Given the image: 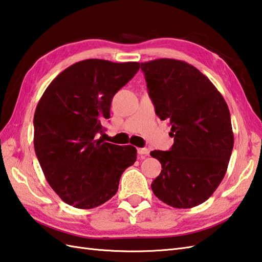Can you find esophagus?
I'll return each instance as SVG.
<instances>
[{"label": "esophagus", "mask_w": 262, "mask_h": 262, "mask_svg": "<svg viewBox=\"0 0 262 262\" xmlns=\"http://www.w3.org/2000/svg\"><path fill=\"white\" fill-rule=\"evenodd\" d=\"M137 153L138 155H141L142 159H144V156H147L149 154V150L147 148H138Z\"/></svg>", "instance_id": "esophagus-1"}]
</instances>
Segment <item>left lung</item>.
I'll return each mask as SVG.
<instances>
[{"instance_id":"8db88e82","label":"left lung","mask_w":262,"mask_h":262,"mask_svg":"<svg viewBox=\"0 0 262 262\" xmlns=\"http://www.w3.org/2000/svg\"><path fill=\"white\" fill-rule=\"evenodd\" d=\"M161 120L172 126L169 150H153L162 164L151 190L164 203L188 209L205 202L226 175L233 132L226 100L209 78L181 60L141 63Z\"/></svg>"}]
</instances>
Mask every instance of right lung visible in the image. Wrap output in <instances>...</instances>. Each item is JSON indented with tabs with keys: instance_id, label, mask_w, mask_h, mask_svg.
<instances>
[{
	"instance_id": "right-lung-1",
	"label": "right lung",
	"mask_w": 262,
	"mask_h": 262,
	"mask_svg": "<svg viewBox=\"0 0 262 262\" xmlns=\"http://www.w3.org/2000/svg\"><path fill=\"white\" fill-rule=\"evenodd\" d=\"M138 69V62L83 60L54 78L39 100L34 150L48 183L67 204L93 209L107 202L135 163V147L98 136L111 117L113 97Z\"/></svg>"
}]
</instances>
